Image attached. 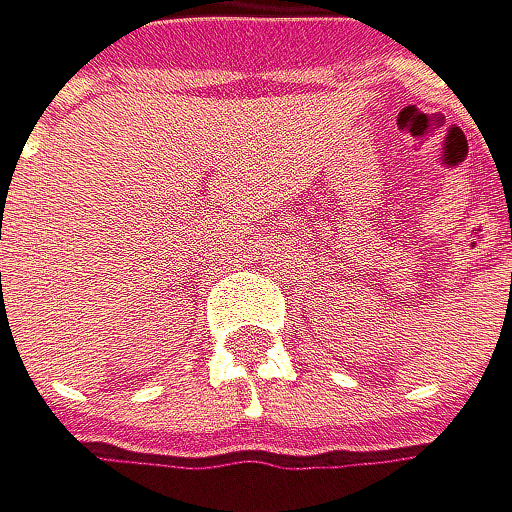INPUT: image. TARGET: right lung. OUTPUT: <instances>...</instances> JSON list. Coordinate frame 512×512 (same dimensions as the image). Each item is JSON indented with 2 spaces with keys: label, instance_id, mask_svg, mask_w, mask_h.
<instances>
[{
  "label": "right lung",
  "instance_id": "right-lung-1",
  "mask_svg": "<svg viewBox=\"0 0 512 512\" xmlns=\"http://www.w3.org/2000/svg\"><path fill=\"white\" fill-rule=\"evenodd\" d=\"M0 278H2V275H0Z\"/></svg>",
  "mask_w": 512,
  "mask_h": 512
}]
</instances>
